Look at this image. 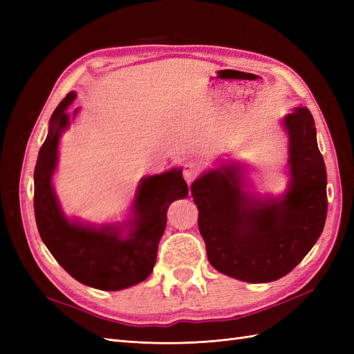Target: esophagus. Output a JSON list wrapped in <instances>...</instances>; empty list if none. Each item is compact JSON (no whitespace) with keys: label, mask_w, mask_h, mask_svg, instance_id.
Returning a JSON list of instances; mask_svg holds the SVG:
<instances>
[{"label":"esophagus","mask_w":354,"mask_h":354,"mask_svg":"<svg viewBox=\"0 0 354 354\" xmlns=\"http://www.w3.org/2000/svg\"><path fill=\"white\" fill-rule=\"evenodd\" d=\"M199 165L195 164V162H189L185 165V169H183V177L185 180L187 181V185H192V181H194L198 176H199Z\"/></svg>","instance_id":"obj_1"}]
</instances>
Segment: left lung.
Segmentation results:
<instances>
[{"label": "left lung", "instance_id": "obj_1", "mask_svg": "<svg viewBox=\"0 0 354 354\" xmlns=\"http://www.w3.org/2000/svg\"><path fill=\"white\" fill-rule=\"evenodd\" d=\"M283 125L291 185L281 201L259 202L243 194L233 167L212 169L192 185L211 266L243 282L281 279L313 248L325 226L326 168L313 116L298 106Z\"/></svg>", "mask_w": 354, "mask_h": 354}]
</instances>
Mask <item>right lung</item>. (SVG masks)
Returning <instances> with one entry per match:
<instances>
[{
  "mask_svg": "<svg viewBox=\"0 0 354 354\" xmlns=\"http://www.w3.org/2000/svg\"><path fill=\"white\" fill-rule=\"evenodd\" d=\"M75 93L66 94L50 118L34 171V209L39 236L51 255L73 279L103 291H118L145 281L156 261L159 239L167 226L171 202L187 196L180 169L143 178L134 199L131 232L125 239L112 227L100 230L71 223L63 216L51 176L57 164L60 133L68 127V106Z\"/></svg>",
  "mask_w": 354,
  "mask_h": 354,
  "instance_id": "obj_1",
  "label": "right lung"
}]
</instances>
